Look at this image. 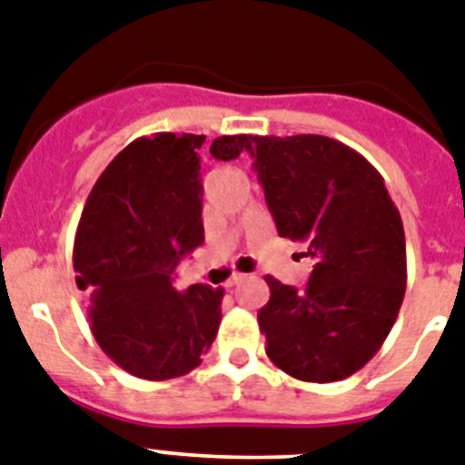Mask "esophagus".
<instances>
[{
    "label": "esophagus",
    "instance_id": "1",
    "mask_svg": "<svg viewBox=\"0 0 465 465\" xmlns=\"http://www.w3.org/2000/svg\"><path fill=\"white\" fill-rule=\"evenodd\" d=\"M249 275H244V272H232V275H230V280H228V287H237V284H242V282L247 280Z\"/></svg>",
    "mask_w": 465,
    "mask_h": 465
}]
</instances>
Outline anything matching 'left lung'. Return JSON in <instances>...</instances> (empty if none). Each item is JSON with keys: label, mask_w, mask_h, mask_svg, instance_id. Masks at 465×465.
<instances>
[{"label": "left lung", "mask_w": 465, "mask_h": 465, "mask_svg": "<svg viewBox=\"0 0 465 465\" xmlns=\"http://www.w3.org/2000/svg\"><path fill=\"white\" fill-rule=\"evenodd\" d=\"M244 148L280 237L315 261L299 289L265 277V352L299 381L348 379L379 352L402 305L407 247L398 206L374 166L334 138L247 136Z\"/></svg>", "instance_id": "obj_1"}]
</instances>
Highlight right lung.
<instances>
[{
	"mask_svg": "<svg viewBox=\"0 0 465 465\" xmlns=\"http://www.w3.org/2000/svg\"><path fill=\"white\" fill-rule=\"evenodd\" d=\"M202 143L166 131L136 138L105 166L79 218L74 280L91 299V331L138 379L193 371L221 324L223 289L176 287L178 261L204 242ZM244 145V134L213 141L223 162Z\"/></svg>",
	"mask_w": 465,
	"mask_h": 465,
	"instance_id": "add662e5",
	"label": "right lung"
}]
</instances>
